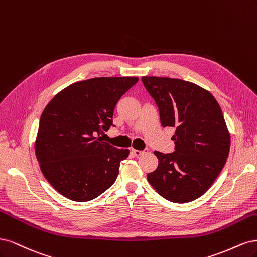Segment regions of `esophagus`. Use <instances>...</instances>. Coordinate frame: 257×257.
<instances>
[{"label":"esophagus","instance_id":"34e87169","mask_svg":"<svg viewBox=\"0 0 257 257\" xmlns=\"http://www.w3.org/2000/svg\"><path fill=\"white\" fill-rule=\"evenodd\" d=\"M148 152V148H145V150H143V151H138V150H131V154L134 155V156H136V157H139V156H141V155H143L144 153H147Z\"/></svg>","mask_w":257,"mask_h":257}]
</instances>
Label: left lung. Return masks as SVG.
I'll use <instances>...</instances> for the list:
<instances>
[{
	"label": "left lung",
	"instance_id": "obj_1",
	"mask_svg": "<svg viewBox=\"0 0 257 257\" xmlns=\"http://www.w3.org/2000/svg\"><path fill=\"white\" fill-rule=\"evenodd\" d=\"M162 127L175 128V152H155L159 164L147 179L165 200H196L217 179L226 162L230 137L218 101L198 85L180 79L143 77Z\"/></svg>",
	"mask_w": 257,
	"mask_h": 257
}]
</instances>
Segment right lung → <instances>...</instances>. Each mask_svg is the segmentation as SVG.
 Instances as JSON below:
<instances>
[{
  "label": "right lung",
  "instance_id": "obj_1",
  "mask_svg": "<svg viewBox=\"0 0 257 257\" xmlns=\"http://www.w3.org/2000/svg\"><path fill=\"white\" fill-rule=\"evenodd\" d=\"M138 81L136 77L80 81L47 104L35 154L44 176L57 192L71 201L87 202L114 184L129 151L103 142L100 135L115 127V106Z\"/></svg>",
  "mask_w": 257,
  "mask_h": 257
}]
</instances>
